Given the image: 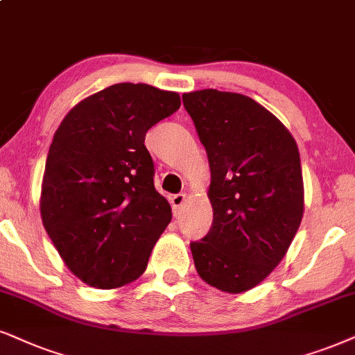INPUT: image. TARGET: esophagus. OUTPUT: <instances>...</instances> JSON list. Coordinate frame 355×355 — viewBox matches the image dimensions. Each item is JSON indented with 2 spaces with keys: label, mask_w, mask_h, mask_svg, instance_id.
<instances>
[{
  "label": "esophagus",
  "mask_w": 355,
  "mask_h": 355,
  "mask_svg": "<svg viewBox=\"0 0 355 355\" xmlns=\"http://www.w3.org/2000/svg\"><path fill=\"white\" fill-rule=\"evenodd\" d=\"M185 201H187L185 193H178V195H173L172 198H170V203H172V209H173L175 216H177V214H180V208Z\"/></svg>",
  "instance_id": "esophagus-1"
}]
</instances>
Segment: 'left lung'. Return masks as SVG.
Instances as JSON below:
<instances>
[{
  "mask_svg": "<svg viewBox=\"0 0 355 355\" xmlns=\"http://www.w3.org/2000/svg\"><path fill=\"white\" fill-rule=\"evenodd\" d=\"M208 154L213 226L191 242L193 262L206 284L242 293L270 275L286 255L304 209L300 152L285 124L241 93H185Z\"/></svg>",
  "mask_w": 355,
  "mask_h": 355,
  "instance_id": "left-lung-1",
  "label": "left lung"
}]
</instances>
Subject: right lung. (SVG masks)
I'll return each instance as SVG.
<instances>
[{
  "label": "right lung",
  "mask_w": 355,
  "mask_h": 355,
  "mask_svg": "<svg viewBox=\"0 0 355 355\" xmlns=\"http://www.w3.org/2000/svg\"><path fill=\"white\" fill-rule=\"evenodd\" d=\"M180 107L177 92L116 83L77 103L53 134L40 218L67 268L95 288L142 275L172 221L154 187L146 132Z\"/></svg>",
  "instance_id": "right-lung-1"
}]
</instances>
